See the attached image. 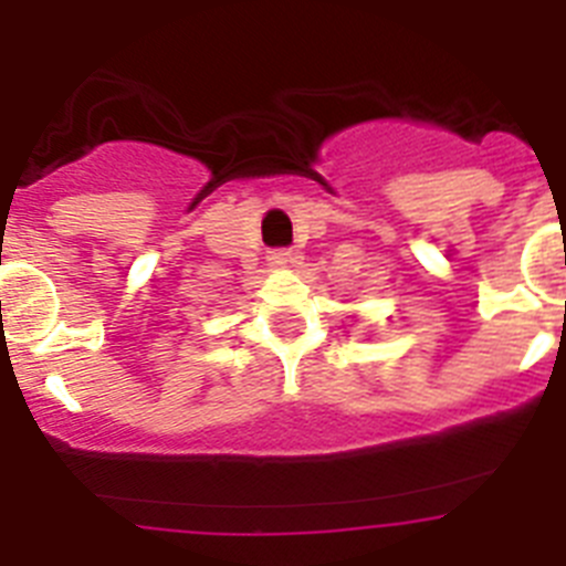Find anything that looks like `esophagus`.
I'll use <instances>...</instances> for the list:
<instances>
[{"mask_svg": "<svg viewBox=\"0 0 566 566\" xmlns=\"http://www.w3.org/2000/svg\"><path fill=\"white\" fill-rule=\"evenodd\" d=\"M269 263L274 269H289L300 263V252H294V249H274V252H269Z\"/></svg>", "mask_w": 566, "mask_h": 566, "instance_id": "obj_1", "label": "esophagus"}]
</instances>
